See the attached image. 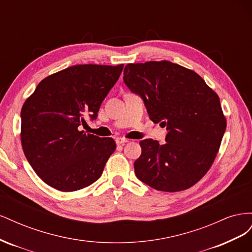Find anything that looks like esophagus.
<instances>
[{
    "mask_svg": "<svg viewBox=\"0 0 252 252\" xmlns=\"http://www.w3.org/2000/svg\"><path fill=\"white\" fill-rule=\"evenodd\" d=\"M116 142H117L118 145H122V144H125V143H127L129 141L127 139H124V138H117Z\"/></svg>",
    "mask_w": 252,
    "mask_h": 252,
    "instance_id": "obj_1",
    "label": "esophagus"
}]
</instances>
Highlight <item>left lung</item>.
<instances>
[{"mask_svg":"<svg viewBox=\"0 0 252 252\" xmlns=\"http://www.w3.org/2000/svg\"><path fill=\"white\" fill-rule=\"evenodd\" d=\"M123 79L150 120L168 130L164 145L140 142L136 178L165 192L192 187L210 169L226 130L219 95L196 72L168 61L127 64Z\"/></svg>","mask_w":252,"mask_h":252,"instance_id":"8db88e82","label":"left lung"}]
</instances>
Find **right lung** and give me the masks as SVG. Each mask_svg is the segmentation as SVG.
<instances>
[{
  "label": "right lung",
  "mask_w": 252,
  "mask_h": 252,
  "mask_svg": "<svg viewBox=\"0 0 252 252\" xmlns=\"http://www.w3.org/2000/svg\"><path fill=\"white\" fill-rule=\"evenodd\" d=\"M123 66L68 67L42 80L23 104V151L34 172L50 187L77 191L102 175L116 142L86 134L80 125L85 116L96 118Z\"/></svg>",
  "instance_id": "1"
}]
</instances>
